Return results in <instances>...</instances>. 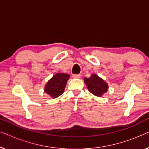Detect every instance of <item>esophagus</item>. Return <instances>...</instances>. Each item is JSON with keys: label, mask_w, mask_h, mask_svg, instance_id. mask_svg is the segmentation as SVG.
Wrapping results in <instances>:
<instances>
[{"label": "esophagus", "mask_w": 149, "mask_h": 149, "mask_svg": "<svg viewBox=\"0 0 149 149\" xmlns=\"http://www.w3.org/2000/svg\"><path fill=\"white\" fill-rule=\"evenodd\" d=\"M72 77L74 79H79L81 77V74H72Z\"/></svg>", "instance_id": "34e87169"}]
</instances>
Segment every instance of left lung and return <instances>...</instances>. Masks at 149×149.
<instances>
[{"label":"left lung","instance_id":"8db88e82","mask_svg":"<svg viewBox=\"0 0 149 149\" xmlns=\"http://www.w3.org/2000/svg\"><path fill=\"white\" fill-rule=\"evenodd\" d=\"M87 89L90 92L97 97H101L108 91L107 83L97 75L92 74L89 78H84Z\"/></svg>","mask_w":149,"mask_h":149}]
</instances>
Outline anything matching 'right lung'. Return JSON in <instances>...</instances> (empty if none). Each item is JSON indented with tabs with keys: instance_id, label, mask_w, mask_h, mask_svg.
Listing matches in <instances>:
<instances>
[{
	"instance_id": "1",
	"label": "right lung",
	"mask_w": 149,
	"mask_h": 149,
	"mask_svg": "<svg viewBox=\"0 0 149 149\" xmlns=\"http://www.w3.org/2000/svg\"><path fill=\"white\" fill-rule=\"evenodd\" d=\"M70 79L66 73H57L47 83L45 86V92L52 98H56L64 92L67 81Z\"/></svg>"
}]
</instances>
